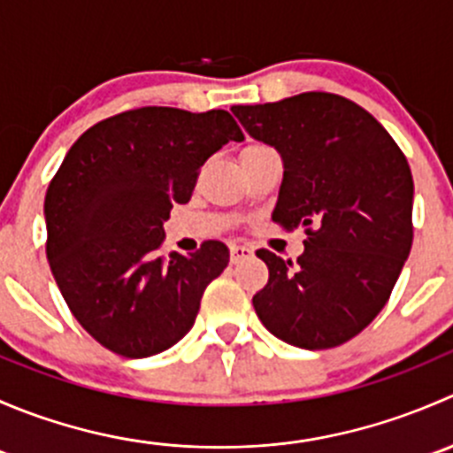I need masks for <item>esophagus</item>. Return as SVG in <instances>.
I'll list each match as a JSON object with an SVG mask.
<instances>
[{"label":"esophagus","instance_id":"1","mask_svg":"<svg viewBox=\"0 0 453 453\" xmlns=\"http://www.w3.org/2000/svg\"><path fill=\"white\" fill-rule=\"evenodd\" d=\"M252 254H254L252 248H248V245H230V260H232V263H239V260L250 258Z\"/></svg>","mask_w":453,"mask_h":453}]
</instances>
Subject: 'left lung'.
I'll return each instance as SVG.
<instances>
[{
	"label": "left lung",
	"mask_w": 453,
	"mask_h": 453,
	"mask_svg": "<svg viewBox=\"0 0 453 453\" xmlns=\"http://www.w3.org/2000/svg\"><path fill=\"white\" fill-rule=\"evenodd\" d=\"M254 140L282 159L272 219L304 227L298 263L256 256L269 280L252 298L272 335L322 350L362 333L386 307L412 248L414 181L408 159L372 116L326 91L236 104Z\"/></svg>",
	"instance_id": "obj_1"
}]
</instances>
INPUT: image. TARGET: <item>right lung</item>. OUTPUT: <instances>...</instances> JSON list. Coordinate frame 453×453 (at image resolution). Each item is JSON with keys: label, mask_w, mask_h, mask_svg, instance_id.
I'll list each match as a JSON object with an SVG mask.
<instances>
[{"label": "right lung", "mask_w": 453, "mask_h": 453, "mask_svg": "<svg viewBox=\"0 0 453 453\" xmlns=\"http://www.w3.org/2000/svg\"><path fill=\"white\" fill-rule=\"evenodd\" d=\"M239 125L223 109L142 107L87 129L45 193L48 263L81 326L122 357L171 349L193 328L205 287L230 250L159 256L173 203H186L199 168Z\"/></svg>", "instance_id": "right-lung-1"}]
</instances>
